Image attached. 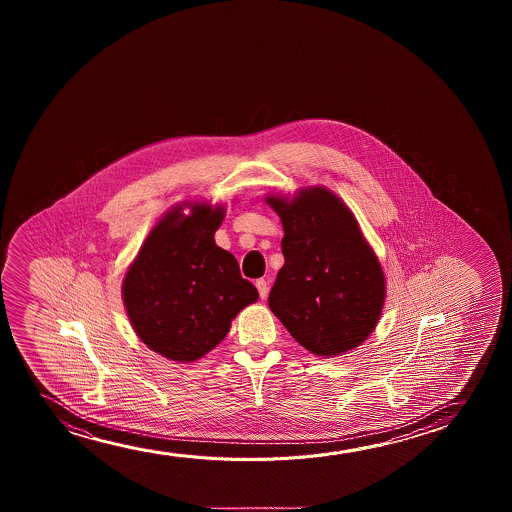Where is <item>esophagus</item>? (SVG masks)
Listing matches in <instances>:
<instances>
[{
	"instance_id": "obj_1",
	"label": "esophagus",
	"mask_w": 512,
	"mask_h": 512,
	"mask_svg": "<svg viewBox=\"0 0 512 512\" xmlns=\"http://www.w3.org/2000/svg\"><path fill=\"white\" fill-rule=\"evenodd\" d=\"M255 287L259 290L260 299H266L267 290H269V287H267V281L264 280V278H260V280L255 281Z\"/></svg>"
}]
</instances>
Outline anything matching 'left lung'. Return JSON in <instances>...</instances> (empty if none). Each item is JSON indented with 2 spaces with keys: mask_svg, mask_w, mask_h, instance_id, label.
Returning <instances> with one entry per match:
<instances>
[{
  "mask_svg": "<svg viewBox=\"0 0 512 512\" xmlns=\"http://www.w3.org/2000/svg\"><path fill=\"white\" fill-rule=\"evenodd\" d=\"M285 236V264L269 308L297 343L318 357H334L364 343L385 302V274L358 222L323 187L287 201L269 196Z\"/></svg>",
  "mask_w": 512,
  "mask_h": 512,
  "instance_id": "left-lung-1",
  "label": "left lung"
}]
</instances>
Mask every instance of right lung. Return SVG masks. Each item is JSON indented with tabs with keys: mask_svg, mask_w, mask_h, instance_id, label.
<instances>
[{
	"mask_svg": "<svg viewBox=\"0 0 512 512\" xmlns=\"http://www.w3.org/2000/svg\"><path fill=\"white\" fill-rule=\"evenodd\" d=\"M224 208L178 206L150 231L122 283L134 332L150 350L194 362L213 350L234 316L259 299L232 253L215 245Z\"/></svg>",
	"mask_w": 512,
	"mask_h": 512,
	"instance_id": "1",
	"label": "right lung"
}]
</instances>
